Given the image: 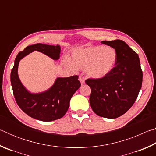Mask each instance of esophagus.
<instances>
[{
    "label": "esophagus",
    "mask_w": 156,
    "mask_h": 156,
    "mask_svg": "<svg viewBox=\"0 0 156 156\" xmlns=\"http://www.w3.org/2000/svg\"><path fill=\"white\" fill-rule=\"evenodd\" d=\"M79 80H80L81 84H84V78L82 77V76H80V77H79Z\"/></svg>",
    "instance_id": "esophagus-1"
}]
</instances>
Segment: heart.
Instances as JSON below:
<instances>
[{
	"label": "heart",
	"mask_w": 156,
	"mask_h": 156,
	"mask_svg": "<svg viewBox=\"0 0 156 156\" xmlns=\"http://www.w3.org/2000/svg\"><path fill=\"white\" fill-rule=\"evenodd\" d=\"M72 58L76 67L85 70L89 78L100 79L112 72L117 61V54L109 47H92L79 50L73 54ZM69 67L75 69L76 66L66 61Z\"/></svg>",
	"instance_id": "heart-1"
}]
</instances>
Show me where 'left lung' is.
Here are the masks:
<instances>
[{"label": "left lung", "instance_id": "8db88e82", "mask_svg": "<svg viewBox=\"0 0 156 156\" xmlns=\"http://www.w3.org/2000/svg\"><path fill=\"white\" fill-rule=\"evenodd\" d=\"M117 54L115 66L109 74L100 79L89 78V102L98 115L116 118L130 109L142 87V71L138 54L122 40L104 41Z\"/></svg>", "mask_w": 156, "mask_h": 156}]
</instances>
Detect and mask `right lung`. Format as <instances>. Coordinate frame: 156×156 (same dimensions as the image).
<instances>
[{
    "label": "right lung",
    "instance_id": "obj_1",
    "mask_svg": "<svg viewBox=\"0 0 156 156\" xmlns=\"http://www.w3.org/2000/svg\"><path fill=\"white\" fill-rule=\"evenodd\" d=\"M34 51H40L52 59L58 60L60 58V47L37 43L27 46L18 53L11 72V84L16 102L26 114L36 120L44 122L58 120L67 112L71 98L80 87L78 76L58 78L48 90L31 94L21 83L18 67L20 60Z\"/></svg>",
    "mask_w": 156,
    "mask_h": 156
}]
</instances>
